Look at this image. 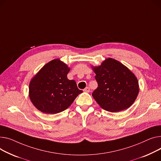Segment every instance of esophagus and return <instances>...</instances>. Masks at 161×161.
<instances>
[{"label": "esophagus", "mask_w": 161, "mask_h": 161, "mask_svg": "<svg viewBox=\"0 0 161 161\" xmlns=\"http://www.w3.org/2000/svg\"><path fill=\"white\" fill-rule=\"evenodd\" d=\"M83 91H84V92H89L90 91V88H89V87H85V88L84 89Z\"/></svg>", "instance_id": "1"}]
</instances>
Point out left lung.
Returning <instances> with one entry per match:
<instances>
[{
  "label": "left lung",
  "mask_w": 161,
  "mask_h": 161,
  "mask_svg": "<svg viewBox=\"0 0 161 161\" xmlns=\"http://www.w3.org/2000/svg\"><path fill=\"white\" fill-rule=\"evenodd\" d=\"M92 68L98 83L92 95L102 109L116 113L131 107L138 94L139 86L137 78L129 69L113 58Z\"/></svg>",
  "instance_id": "obj_1"
}]
</instances>
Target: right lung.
I'll list each match as a JSON object with an SVG mask.
<instances>
[{"mask_svg": "<svg viewBox=\"0 0 161 161\" xmlns=\"http://www.w3.org/2000/svg\"><path fill=\"white\" fill-rule=\"evenodd\" d=\"M70 68L59 59L47 63L31 79L29 97L36 108L46 114L67 109L83 91L74 80H69Z\"/></svg>", "mask_w": 161, "mask_h": 161, "instance_id": "obj_1", "label": "right lung"}]
</instances>
